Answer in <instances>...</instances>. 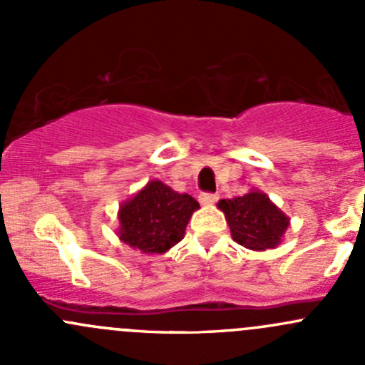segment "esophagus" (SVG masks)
Returning a JSON list of instances; mask_svg holds the SVG:
<instances>
[{
	"label": "esophagus",
	"instance_id": "1",
	"mask_svg": "<svg viewBox=\"0 0 365 365\" xmlns=\"http://www.w3.org/2000/svg\"><path fill=\"white\" fill-rule=\"evenodd\" d=\"M217 200H219V196H217V194H212V192H203L200 196V201L203 205H213Z\"/></svg>",
	"mask_w": 365,
	"mask_h": 365
}]
</instances>
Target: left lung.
<instances>
[{"mask_svg": "<svg viewBox=\"0 0 365 365\" xmlns=\"http://www.w3.org/2000/svg\"><path fill=\"white\" fill-rule=\"evenodd\" d=\"M217 206L226 215L233 240L251 251L277 247L289 226V217L261 190H251L233 200H220Z\"/></svg>", "mask_w": 365, "mask_h": 365, "instance_id": "1", "label": "left lung"}]
</instances>
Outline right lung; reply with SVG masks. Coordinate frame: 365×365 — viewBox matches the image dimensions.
Returning a JSON list of instances; mask_svg holds the SVG:
<instances>
[{
    "label": "right lung",
    "mask_w": 365,
    "mask_h": 365,
    "mask_svg": "<svg viewBox=\"0 0 365 365\" xmlns=\"http://www.w3.org/2000/svg\"><path fill=\"white\" fill-rule=\"evenodd\" d=\"M200 203L178 194L159 180H152L134 197L120 206L118 237L145 254H162L178 244Z\"/></svg>",
    "instance_id": "add662e5"
}]
</instances>
